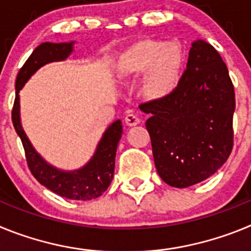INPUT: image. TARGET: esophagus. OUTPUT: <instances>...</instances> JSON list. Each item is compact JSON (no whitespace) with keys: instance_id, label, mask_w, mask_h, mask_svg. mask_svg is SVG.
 <instances>
[{"instance_id":"obj_1","label":"esophagus","mask_w":251,"mask_h":251,"mask_svg":"<svg viewBox=\"0 0 251 251\" xmlns=\"http://www.w3.org/2000/svg\"><path fill=\"white\" fill-rule=\"evenodd\" d=\"M124 122H126V124H127L128 127H134V126H137V124L141 123V119L138 118V115L137 114H133V113H130V114L126 115Z\"/></svg>"}]
</instances>
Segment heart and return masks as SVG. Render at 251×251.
I'll return each instance as SVG.
<instances>
[{
  "instance_id": "1",
  "label": "heart",
  "mask_w": 251,
  "mask_h": 251,
  "mask_svg": "<svg viewBox=\"0 0 251 251\" xmlns=\"http://www.w3.org/2000/svg\"><path fill=\"white\" fill-rule=\"evenodd\" d=\"M185 55L176 43L141 39L119 54L115 73L121 81L142 76V97L148 101H161L174 94L182 79Z\"/></svg>"
}]
</instances>
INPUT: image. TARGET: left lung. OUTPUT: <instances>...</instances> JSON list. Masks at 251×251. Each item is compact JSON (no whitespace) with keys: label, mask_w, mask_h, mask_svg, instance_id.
Segmentation results:
<instances>
[{"label":"left lung","mask_w":251,"mask_h":251,"mask_svg":"<svg viewBox=\"0 0 251 251\" xmlns=\"http://www.w3.org/2000/svg\"><path fill=\"white\" fill-rule=\"evenodd\" d=\"M153 158L167 185L185 188L208 178L232 150L234 85L212 45L192 43L186 70L174 94L141 104Z\"/></svg>","instance_id":"left-lung-1"}]
</instances>
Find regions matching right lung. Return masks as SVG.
Instances as JSON below:
<instances>
[{
  "mask_svg": "<svg viewBox=\"0 0 251 251\" xmlns=\"http://www.w3.org/2000/svg\"><path fill=\"white\" fill-rule=\"evenodd\" d=\"M72 43H43L30 55L16 77V98L13 103L12 123L25 150L28 168L43 186L69 200L88 201L101 196L109 187L114 175L115 152L123 133L121 119L113 122L103 133L90 161L79 170L64 171L54 167L40 156L22 128L20 118V90L41 66L63 61L73 52Z\"/></svg>",
  "mask_w": 251,
  "mask_h": 251,
  "instance_id": "add662e5",
  "label": "right lung"
}]
</instances>
